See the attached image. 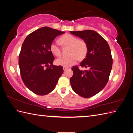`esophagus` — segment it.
I'll return each mask as SVG.
<instances>
[{"instance_id": "1", "label": "esophagus", "mask_w": 133, "mask_h": 133, "mask_svg": "<svg viewBox=\"0 0 133 133\" xmlns=\"http://www.w3.org/2000/svg\"><path fill=\"white\" fill-rule=\"evenodd\" d=\"M68 69V68L67 67H65V66H64V67H63V70H64V71H65V70H66Z\"/></svg>"}]
</instances>
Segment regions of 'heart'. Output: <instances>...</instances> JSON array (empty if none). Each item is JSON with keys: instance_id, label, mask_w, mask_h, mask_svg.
Masks as SVG:
<instances>
[{"instance_id": "heart-1", "label": "heart", "mask_w": 133, "mask_h": 133, "mask_svg": "<svg viewBox=\"0 0 133 133\" xmlns=\"http://www.w3.org/2000/svg\"><path fill=\"white\" fill-rule=\"evenodd\" d=\"M59 42L63 46L70 47L69 51L70 56L57 59L56 64L58 65L69 67L76 64L79 59L83 60L86 57L88 48L87 43L83 40H79L74 36L68 34L60 38ZM50 49L51 53L57 57L61 55V50L57 43L52 42Z\"/></svg>"}]
</instances>
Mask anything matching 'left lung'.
Returning a JSON list of instances; mask_svg holds the SVG:
<instances>
[{
    "label": "left lung",
    "mask_w": 133,
    "mask_h": 133,
    "mask_svg": "<svg viewBox=\"0 0 133 133\" xmlns=\"http://www.w3.org/2000/svg\"><path fill=\"white\" fill-rule=\"evenodd\" d=\"M70 33L84 40L88 48L86 58L80 63V66L88 70H80L77 66L71 68V88L82 97L90 98L103 90L108 82L112 65L110 47L105 40L94 30Z\"/></svg>",
    "instance_id": "1"
}]
</instances>
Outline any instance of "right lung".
<instances>
[{
    "label": "right lung",
    "mask_w": 133,
    "mask_h": 133,
    "mask_svg": "<svg viewBox=\"0 0 133 133\" xmlns=\"http://www.w3.org/2000/svg\"><path fill=\"white\" fill-rule=\"evenodd\" d=\"M64 31L44 26L32 32L24 41L19 56L21 77L34 93L44 95L53 91L63 73L62 66L53 64L50 46Z\"/></svg>",
    "instance_id": "obj_1"
}]
</instances>
